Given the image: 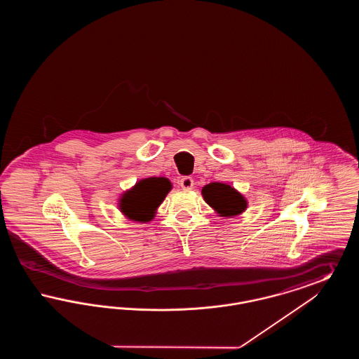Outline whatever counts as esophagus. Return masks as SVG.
I'll return each instance as SVG.
<instances>
[{"instance_id":"34e87169","label":"esophagus","mask_w":359,"mask_h":359,"mask_svg":"<svg viewBox=\"0 0 359 359\" xmlns=\"http://www.w3.org/2000/svg\"><path fill=\"white\" fill-rule=\"evenodd\" d=\"M179 184H180V187L183 188V189H191V188L194 187V179L189 177V176H184V177L180 179Z\"/></svg>"}]
</instances>
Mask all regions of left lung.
<instances>
[{
	"mask_svg": "<svg viewBox=\"0 0 359 359\" xmlns=\"http://www.w3.org/2000/svg\"><path fill=\"white\" fill-rule=\"evenodd\" d=\"M202 196L219 217L234 218L248 208L246 198L230 183L212 182L202 188Z\"/></svg>",
	"mask_w": 359,
	"mask_h": 359,
	"instance_id": "8db88e82",
	"label": "left lung"
}]
</instances>
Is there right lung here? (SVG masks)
<instances>
[{
	"mask_svg": "<svg viewBox=\"0 0 359 359\" xmlns=\"http://www.w3.org/2000/svg\"><path fill=\"white\" fill-rule=\"evenodd\" d=\"M172 189L167 177H147L126 189L120 199V211L133 222H151L157 207L161 205Z\"/></svg>",
	"mask_w": 359,
	"mask_h": 359,
	"instance_id": "obj_1",
	"label": "right lung"
}]
</instances>
